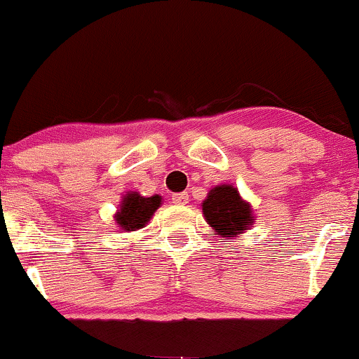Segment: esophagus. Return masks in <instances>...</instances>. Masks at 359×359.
Masks as SVG:
<instances>
[{"label":"esophagus","mask_w":359,"mask_h":359,"mask_svg":"<svg viewBox=\"0 0 359 359\" xmlns=\"http://www.w3.org/2000/svg\"><path fill=\"white\" fill-rule=\"evenodd\" d=\"M172 201H174V204H187L189 203V194L187 192H179V194H174L172 196Z\"/></svg>","instance_id":"34e87169"}]
</instances>
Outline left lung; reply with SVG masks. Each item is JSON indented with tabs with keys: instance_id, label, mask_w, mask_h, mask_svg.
Returning a JSON list of instances; mask_svg holds the SVG:
<instances>
[{
	"instance_id": "left-lung-1",
	"label": "left lung",
	"mask_w": 359,
	"mask_h": 359,
	"mask_svg": "<svg viewBox=\"0 0 359 359\" xmlns=\"http://www.w3.org/2000/svg\"><path fill=\"white\" fill-rule=\"evenodd\" d=\"M208 224L222 238H233L248 229L253 222L250 204L240 197L233 185H217L203 203Z\"/></svg>"
}]
</instances>
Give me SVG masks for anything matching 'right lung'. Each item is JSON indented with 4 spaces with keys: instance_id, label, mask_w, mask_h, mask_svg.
<instances>
[{
    "instance_id": "1",
    "label": "right lung",
    "mask_w": 359,
    "mask_h": 359,
    "mask_svg": "<svg viewBox=\"0 0 359 359\" xmlns=\"http://www.w3.org/2000/svg\"><path fill=\"white\" fill-rule=\"evenodd\" d=\"M160 203H162L160 196L142 197L137 192L126 194L121 203V208L118 209L116 216H114L118 228L126 233L137 231V229L143 228L150 221V217L154 216L156 209H158Z\"/></svg>"
}]
</instances>
